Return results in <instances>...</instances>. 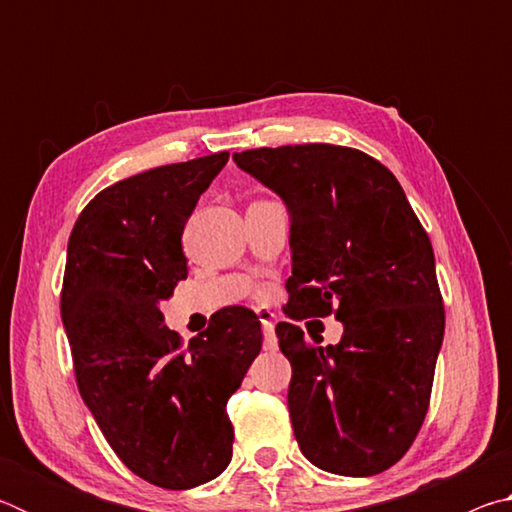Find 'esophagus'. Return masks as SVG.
Returning a JSON list of instances; mask_svg holds the SVG:
<instances>
[{
  "instance_id": "1",
  "label": "esophagus",
  "mask_w": 512,
  "mask_h": 512,
  "mask_svg": "<svg viewBox=\"0 0 512 512\" xmlns=\"http://www.w3.org/2000/svg\"><path fill=\"white\" fill-rule=\"evenodd\" d=\"M259 323H262V332H264V350H275L277 348V336H275V325L271 320V311L266 309H257Z\"/></svg>"
}]
</instances>
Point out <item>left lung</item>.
Returning a JSON list of instances; mask_svg holds the SVG:
<instances>
[{
	"instance_id": "1",
	"label": "left lung",
	"mask_w": 512,
	"mask_h": 512,
	"mask_svg": "<svg viewBox=\"0 0 512 512\" xmlns=\"http://www.w3.org/2000/svg\"><path fill=\"white\" fill-rule=\"evenodd\" d=\"M232 160L291 216V320L275 334L302 454L332 474L384 472L422 427L445 334L427 232L393 173L357 149L264 146ZM329 313L344 323L336 346L309 344L292 323Z\"/></svg>"
}]
</instances>
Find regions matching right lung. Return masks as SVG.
Masks as SVG:
<instances>
[{
  "mask_svg": "<svg viewBox=\"0 0 512 512\" xmlns=\"http://www.w3.org/2000/svg\"><path fill=\"white\" fill-rule=\"evenodd\" d=\"M228 158L119 180L85 205L67 244L60 316L83 402L121 463L167 490L228 467L235 431L225 404L262 350L246 307L221 309L187 345L160 311L187 277L185 223Z\"/></svg>",
  "mask_w": 512,
  "mask_h": 512,
  "instance_id": "add662e5",
  "label": "right lung"
}]
</instances>
